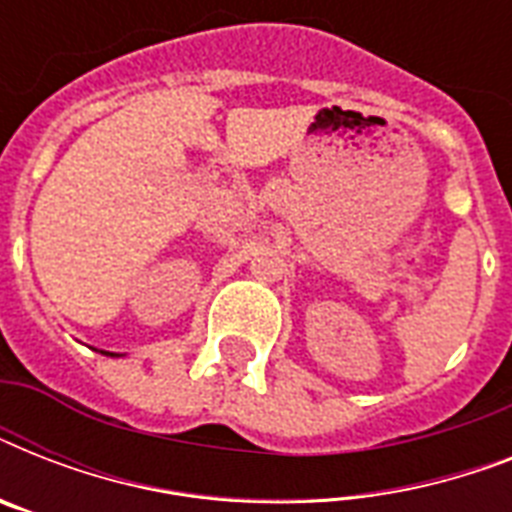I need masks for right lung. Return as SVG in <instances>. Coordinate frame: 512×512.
Listing matches in <instances>:
<instances>
[{
    "label": "right lung",
    "instance_id": "obj_1",
    "mask_svg": "<svg viewBox=\"0 0 512 512\" xmlns=\"http://www.w3.org/2000/svg\"><path fill=\"white\" fill-rule=\"evenodd\" d=\"M111 356H114V353H111Z\"/></svg>",
    "mask_w": 512,
    "mask_h": 512
}]
</instances>
